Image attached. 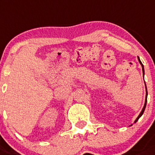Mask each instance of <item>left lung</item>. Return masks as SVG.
<instances>
[{
	"instance_id": "1",
	"label": "left lung",
	"mask_w": 155,
	"mask_h": 155,
	"mask_svg": "<svg viewBox=\"0 0 155 155\" xmlns=\"http://www.w3.org/2000/svg\"><path fill=\"white\" fill-rule=\"evenodd\" d=\"M138 58H139V57H138ZM139 63H140V64H141V65H142V68H143V75H144V68H143V64H142V62H141V61H140V60H139ZM146 91H147V95H146V100H145V104H144V107H143V110H142V111H141V113H140V114H139V116H138V118H137V119H135V121H134V123H136V122L138 121V120H139V118H140L141 116H142V115H143V112H144V110H145L146 106H147V86H146Z\"/></svg>"
}]
</instances>
